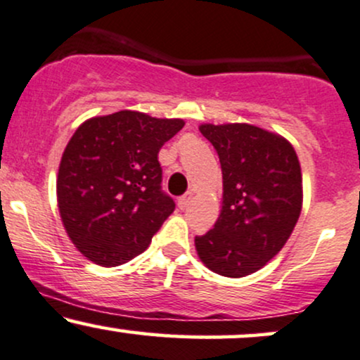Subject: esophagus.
Wrapping results in <instances>:
<instances>
[{
  "instance_id": "esophagus-1",
  "label": "esophagus",
  "mask_w": 360,
  "mask_h": 360,
  "mask_svg": "<svg viewBox=\"0 0 360 360\" xmlns=\"http://www.w3.org/2000/svg\"><path fill=\"white\" fill-rule=\"evenodd\" d=\"M190 202H192V193H185V195H181L179 198V209L185 210L190 205Z\"/></svg>"
}]
</instances>
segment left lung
Segmentation results:
<instances>
[{"mask_svg": "<svg viewBox=\"0 0 360 360\" xmlns=\"http://www.w3.org/2000/svg\"><path fill=\"white\" fill-rule=\"evenodd\" d=\"M217 150L222 170L221 214L195 238L198 259L210 271L243 278L281 251L303 205L302 167L281 134L248 122L198 126Z\"/></svg>", "mask_w": 360, "mask_h": 360, "instance_id": "left-lung-1", "label": "left lung"}]
</instances>
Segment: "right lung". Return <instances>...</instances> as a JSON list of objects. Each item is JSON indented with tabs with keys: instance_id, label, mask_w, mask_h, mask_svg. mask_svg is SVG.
<instances>
[{
	"instance_id": "right-lung-1",
	"label": "right lung",
	"mask_w": 360,
	"mask_h": 360,
	"mask_svg": "<svg viewBox=\"0 0 360 360\" xmlns=\"http://www.w3.org/2000/svg\"><path fill=\"white\" fill-rule=\"evenodd\" d=\"M184 120L117 111L89 117L63 150L57 205L74 246L112 268L150 246L175 204L162 192L158 153Z\"/></svg>"
}]
</instances>
